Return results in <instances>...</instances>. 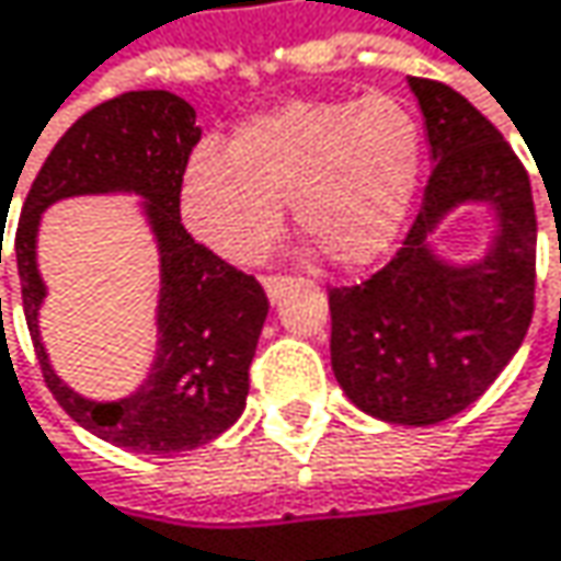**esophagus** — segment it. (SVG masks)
Returning <instances> with one entry per match:
<instances>
[{"label": "esophagus", "instance_id": "34e87169", "mask_svg": "<svg viewBox=\"0 0 561 561\" xmlns=\"http://www.w3.org/2000/svg\"><path fill=\"white\" fill-rule=\"evenodd\" d=\"M263 288H266V298L273 301V305H279L282 295L291 288V279H282V276H270V279H263Z\"/></svg>", "mask_w": 561, "mask_h": 561}]
</instances>
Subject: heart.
I'll return each mask as SVG.
<instances>
[{
	"mask_svg": "<svg viewBox=\"0 0 561 561\" xmlns=\"http://www.w3.org/2000/svg\"><path fill=\"white\" fill-rule=\"evenodd\" d=\"M421 179V130L391 95L295 99L202 144L179 179V215L221 260L256 263L282 228V202L336 266L379 260Z\"/></svg>",
	"mask_w": 561,
	"mask_h": 561,
	"instance_id": "b5f03b06",
	"label": "heart"
}]
</instances>
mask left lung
I'll use <instances>...</instances> for the list:
<instances>
[{"label": "left lung", "mask_w": 561, "mask_h": 561, "mask_svg": "<svg viewBox=\"0 0 561 561\" xmlns=\"http://www.w3.org/2000/svg\"><path fill=\"white\" fill-rule=\"evenodd\" d=\"M424 112L433 173L404 247L376 276L331 288V366L343 394L388 424H439L520 350L534 318L536 211L530 176L456 89L408 77ZM492 215L482 257L456 261L432 233L459 207Z\"/></svg>", "instance_id": "obj_1"}]
</instances>
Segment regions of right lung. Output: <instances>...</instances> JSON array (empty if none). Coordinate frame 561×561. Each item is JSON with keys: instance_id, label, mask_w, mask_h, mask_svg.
<instances>
[{"instance_id": "1", "label": "right lung", "mask_w": 561, "mask_h": 561, "mask_svg": "<svg viewBox=\"0 0 561 561\" xmlns=\"http://www.w3.org/2000/svg\"><path fill=\"white\" fill-rule=\"evenodd\" d=\"M198 137L195 108L167 89L125 92L95 105L44 160L15 233L25 321L44 382L79 427L147 456L195 449L243 414L247 369L270 314L260 282L195 243L179 221V179ZM79 194L140 197L138 210L161 260L154 363L145 382L115 402L85 399L56 376L36 321L46 297L36 270L39 218L50 204Z\"/></svg>"}]
</instances>
